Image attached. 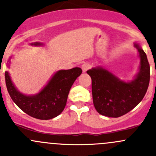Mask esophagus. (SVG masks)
<instances>
[{"label":"esophagus","mask_w":156,"mask_h":156,"mask_svg":"<svg viewBox=\"0 0 156 156\" xmlns=\"http://www.w3.org/2000/svg\"><path fill=\"white\" fill-rule=\"evenodd\" d=\"M90 68V64H88V63H84V64H83L82 66H81V69H82L83 72H87V71Z\"/></svg>","instance_id":"obj_1"}]
</instances>
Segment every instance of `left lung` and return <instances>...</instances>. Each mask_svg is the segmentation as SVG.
I'll return each mask as SVG.
<instances>
[{"instance_id": "obj_1", "label": "left lung", "mask_w": 156, "mask_h": 156, "mask_svg": "<svg viewBox=\"0 0 156 156\" xmlns=\"http://www.w3.org/2000/svg\"><path fill=\"white\" fill-rule=\"evenodd\" d=\"M140 59V71L134 79L125 82L107 69L96 67L87 71L92 80L94 107L100 114L112 118L124 115L144 99L150 79V67L145 52L135 44Z\"/></svg>"}]
</instances>
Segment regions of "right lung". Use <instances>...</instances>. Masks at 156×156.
<instances>
[{"label":"right lung","instance_id":"add662e5","mask_svg":"<svg viewBox=\"0 0 156 156\" xmlns=\"http://www.w3.org/2000/svg\"><path fill=\"white\" fill-rule=\"evenodd\" d=\"M42 44L39 42L31 44L35 46ZM81 72L82 70L78 67L58 71L48 84L35 95L27 96L20 93L12 84L8 72H5L6 85L12 101L24 112L35 119L48 120L63 111L69 90Z\"/></svg>","mask_w":156,"mask_h":156}]
</instances>
